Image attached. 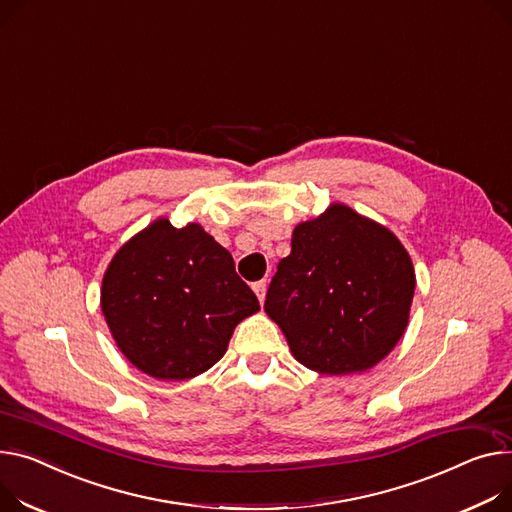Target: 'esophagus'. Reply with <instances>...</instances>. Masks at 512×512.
<instances>
[{
    "mask_svg": "<svg viewBox=\"0 0 512 512\" xmlns=\"http://www.w3.org/2000/svg\"><path fill=\"white\" fill-rule=\"evenodd\" d=\"M253 290H255V294H257V298H259V302L263 304L265 292H267V284H265V282H257V284H253Z\"/></svg>",
    "mask_w": 512,
    "mask_h": 512,
    "instance_id": "34e87169",
    "label": "esophagus"
}]
</instances>
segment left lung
Wrapping results in <instances>:
<instances>
[{"instance_id": "1", "label": "left lung", "mask_w": 512, "mask_h": 512, "mask_svg": "<svg viewBox=\"0 0 512 512\" xmlns=\"http://www.w3.org/2000/svg\"><path fill=\"white\" fill-rule=\"evenodd\" d=\"M416 271L399 238L344 203L292 232L265 313L292 356L321 374H354L379 364L401 339Z\"/></svg>"}]
</instances>
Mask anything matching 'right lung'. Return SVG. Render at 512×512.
Instances as JSON below:
<instances>
[{
	"instance_id": "1",
	"label": "right lung",
	"mask_w": 512,
	"mask_h": 512,
	"mask_svg": "<svg viewBox=\"0 0 512 512\" xmlns=\"http://www.w3.org/2000/svg\"><path fill=\"white\" fill-rule=\"evenodd\" d=\"M100 309L117 348L160 381H185L212 368L234 327L259 311L232 255L199 224L158 218L115 253Z\"/></svg>"
}]
</instances>
